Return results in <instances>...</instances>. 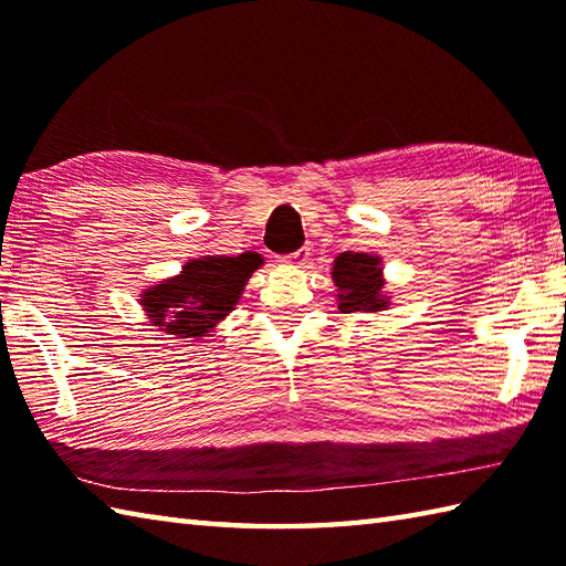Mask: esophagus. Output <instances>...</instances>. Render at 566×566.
<instances>
[{
	"mask_svg": "<svg viewBox=\"0 0 566 566\" xmlns=\"http://www.w3.org/2000/svg\"><path fill=\"white\" fill-rule=\"evenodd\" d=\"M306 260H308V248H298V250L290 252V255L280 258V262H284V264H306Z\"/></svg>",
	"mask_w": 566,
	"mask_h": 566,
	"instance_id": "1",
	"label": "esophagus"
}]
</instances>
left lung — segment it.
<instances>
[{
	"instance_id": "8db88e82",
	"label": "left lung",
	"mask_w": 566,
	"mask_h": 566,
	"mask_svg": "<svg viewBox=\"0 0 566 566\" xmlns=\"http://www.w3.org/2000/svg\"><path fill=\"white\" fill-rule=\"evenodd\" d=\"M333 282L338 286V308L343 314L353 311H381L387 298L381 296V268L379 258L365 252H340L333 264Z\"/></svg>"
}]
</instances>
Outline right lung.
Segmentation results:
<instances>
[{
    "label": "right lung",
    "mask_w": 566,
    "mask_h": 566,
    "mask_svg": "<svg viewBox=\"0 0 566 566\" xmlns=\"http://www.w3.org/2000/svg\"><path fill=\"white\" fill-rule=\"evenodd\" d=\"M262 264L255 252H243L238 258L209 255L185 264V272L153 286L143 294L150 321L160 331L177 338H201L231 308L243 294L250 274Z\"/></svg>",
    "instance_id": "add662e5"
}]
</instances>
